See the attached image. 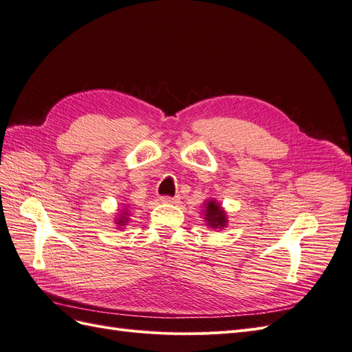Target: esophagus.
I'll return each mask as SVG.
<instances>
[{"mask_svg": "<svg viewBox=\"0 0 352 352\" xmlns=\"http://www.w3.org/2000/svg\"><path fill=\"white\" fill-rule=\"evenodd\" d=\"M177 198L179 197H175V198H172V197H162V202H164V204H176Z\"/></svg>", "mask_w": 352, "mask_h": 352, "instance_id": "34e87169", "label": "esophagus"}]
</instances>
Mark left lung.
Here are the masks:
<instances>
[{
    "label": "left lung",
    "mask_w": 352,
    "mask_h": 352,
    "mask_svg": "<svg viewBox=\"0 0 352 352\" xmlns=\"http://www.w3.org/2000/svg\"><path fill=\"white\" fill-rule=\"evenodd\" d=\"M202 214H204V220L207 226L211 229H223L228 226V214L225 208L220 206L217 199L211 198L204 202V210H202Z\"/></svg>",
    "instance_id": "1"
}]
</instances>
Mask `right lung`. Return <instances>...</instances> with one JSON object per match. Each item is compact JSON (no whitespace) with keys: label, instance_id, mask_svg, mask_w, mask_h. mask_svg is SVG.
<instances>
[{"label":"right lung","instance_id":"add662e5","mask_svg":"<svg viewBox=\"0 0 352 352\" xmlns=\"http://www.w3.org/2000/svg\"><path fill=\"white\" fill-rule=\"evenodd\" d=\"M129 216H131V212H129V210H127V207L123 208L122 212H119L117 217L114 219L116 226L119 229H124V226L127 225V221H129Z\"/></svg>","mask_w":352,"mask_h":352}]
</instances>
